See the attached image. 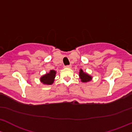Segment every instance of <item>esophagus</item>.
Segmentation results:
<instances>
[{"label":"esophagus","mask_w":132,"mask_h":132,"mask_svg":"<svg viewBox=\"0 0 132 132\" xmlns=\"http://www.w3.org/2000/svg\"><path fill=\"white\" fill-rule=\"evenodd\" d=\"M65 68H70V67H71V65H68L65 66Z\"/></svg>","instance_id":"34e87169"}]
</instances>
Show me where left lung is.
<instances>
[{
	"instance_id": "obj_1",
	"label": "left lung",
	"mask_w": 132,
	"mask_h": 132,
	"mask_svg": "<svg viewBox=\"0 0 132 132\" xmlns=\"http://www.w3.org/2000/svg\"><path fill=\"white\" fill-rule=\"evenodd\" d=\"M79 76L80 78H81V81L82 82H88V81H89L91 79H92V77L90 76H89L88 74H87L86 73H85L82 70H80L79 72Z\"/></svg>"
}]
</instances>
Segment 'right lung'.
I'll list each match as a JSON object with an SVG mask.
<instances>
[{"instance_id":"obj_1","label":"right lung","mask_w":132,"mask_h":132,"mask_svg":"<svg viewBox=\"0 0 132 132\" xmlns=\"http://www.w3.org/2000/svg\"><path fill=\"white\" fill-rule=\"evenodd\" d=\"M55 74H56V72L55 70H52L50 72V73L46 74V75L43 76L40 78V81L42 82L46 85H51L53 82L54 79L55 77Z\"/></svg>"}]
</instances>
